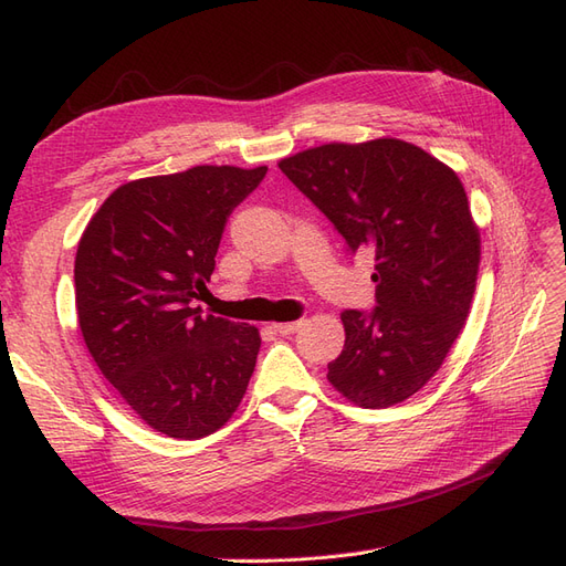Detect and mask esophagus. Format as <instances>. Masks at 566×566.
Listing matches in <instances>:
<instances>
[{"label": "esophagus", "instance_id": "obj_1", "mask_svg": "<svg viewBox=\"0 0 566 566\" xmlns=\"http://www.w3.org/2000/svg\"><path fill=\"white\" fill-rule=\"evenodd\" d=\"M302 328V321H290V323H273V331L281 335H293Z\"/></svg>", "mask_w": 566, "mask_h": 566}]
</instances>
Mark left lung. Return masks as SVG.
Wrapping results in <instances>:
<instances>
[{
    "label": "left lung",
    "instance_id": "1",
    "mask_svg": "<svg viewBox=\"0 0 566 566\" xmlns=\"http://www.w3.org/2000/svg\"><path fill=\"white\" fill-rule=\"evenodd\" d=\"M279 167L354 252H375L378 306L342 314L345 349L328 382L361 408L406 401L441 368L474 297L482 241L462 181L391 136L306 148Z\"/></svg>",
    "mask_w": 566,
    "mask_h": 566
}]
</instances>
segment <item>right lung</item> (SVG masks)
<instances>
[{"instance_id": "obj_1", "label": "right lung", "mask_w": 566, "mask_h": 566, "mask_svg": "<svg viewBox=\"0 0 566 566\" xmlns=\"http://www.w3.org/2000/svg\"><path fill=\"white\" fill-rule=\"evenodd\" d=\"M266 167L196 165L134 179L104 200L75 254L77 323L94 364L150 430L202 439L241 406L254 325L202 316L227 219Z\"/></svg>"}]
</instances>
